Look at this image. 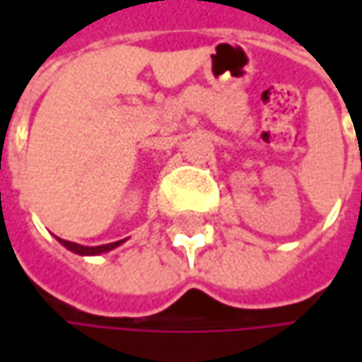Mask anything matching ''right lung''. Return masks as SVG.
<instances>
[{"mask_svg":"<svg viewBox=\"0 0 362 362\" xmlns=\"http://www.w3.org/2000/svg\"><path fill=\"white\" fill-rule=\"evenodd\" d=\"M58 242L62 243V245H66L70 252H76V254H80V256H94V254H103V252H108V250L117 247V245H120V243H122V240H120V242H115V243H106V245H96V247L78 245V243L68 242V240H60V238H58Z\"/></svg>","mask_w":362,"mask_h":362,"instance_id":"right-lung-1","label":"right lung"}]
</instances>
